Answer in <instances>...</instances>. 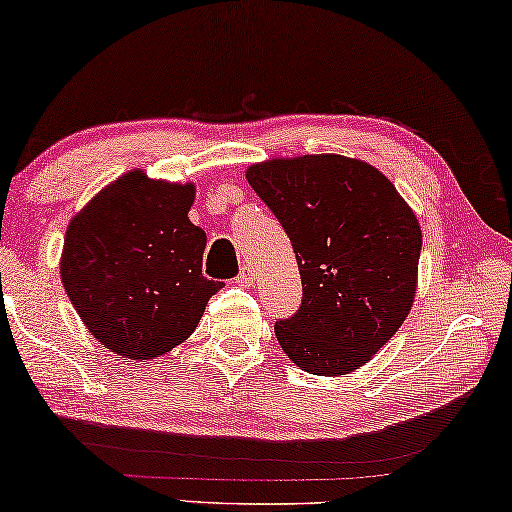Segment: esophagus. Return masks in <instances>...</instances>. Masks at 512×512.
Returning a JSON list of instances; mask_svg holds the SVG:
<instances>
[{
	"label": "esophagus",
	"mask_w": 512,
	"mask_h": 512,
	"mask_svg": "<svg viewBox=\"0 0 512 512\" xmlns=\"http://www.w3.org/2000/svg\"><path fill=\"white\" fill-rule=\"evenodd\" d=\"M254 270L249 268V265H242L240 268V272H237V277H235V282L240 284V286H251L254 284Z\"/></svg>",
	"instance_id": "34e87169"
}]
</instances>
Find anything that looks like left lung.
I'll return each mask as SVG.
<instances>
[{"mask_svg": "<svg viewBox=\"0 0 512 512\" xmlns=\"http://www.w3.org/2000/svg\"><path fill=\"white\" fill-rule=\"evenodd\" d=\"M247 179L289 235L303 282L298 310L275 321L279 345L314 375L363 366L412 307L415 214L382 172L331 153L270 160Z\"/></svg>", "mask_w": 512, "mask_h": 512, "instance_id": "1", "label": "left lung"}]
</instances>
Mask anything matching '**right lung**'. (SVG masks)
Segmentation results:
<instances>
[{
  "label": "right lung",
  "instance_id": "right-lung-1",
  "mask_svg": "<svg viewBox=\"0 0 512 512\" xmlns=\"http://www.w3.org/2000/svg\"><path fill=\"white\" fill-rule=\"evenodd\" d=\"M193 186L130 172L67 228L62 284L88 331L128 359L170 352L221 289L202 275L205 230L188 221Z\"/></svg>",
  "mask_w": 512,
  "mask_h": 512
}]
</instances>
